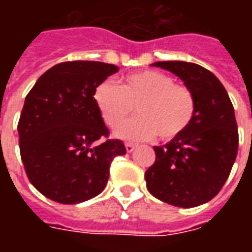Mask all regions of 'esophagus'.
Returning a JSON list of instances; mask_svg holds the SVG:
<instances>
[{"label":"esophagus","instance_id":"esophagus-1","mask_svg":"<svg viewBox=\"0 0 252 252\" xmlns=\"http://www.w3.org/2000/svg\"><path fill=\"white\" fill-rule=\"evenodd\" d=\"M135 147H136V144H133V143H126V153H132L135 150Z\"/></svg>","mask_w":252,"mask_h":252}]
</instances>
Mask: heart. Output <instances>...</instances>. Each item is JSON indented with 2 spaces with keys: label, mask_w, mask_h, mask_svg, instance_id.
I'll return each mask as SVG.
<instances>
[{
  "label": "heart",
  "mask_w": 252,
  "mask_h": 252,
  "mask_svg": "<svg viewBox=\"0 0 252 252\" xmlns=\"http://www.w3.org/2000/svg\"><path fill=\"white\" fill-rule=\"evenodd\" d=\"M94 101L110 128L119 126L136 108L140 116L126 121L115 132L126 140H150L157 133L163 140H171L188 129L195 112L189 89L157 70L131 74L121 86L110 81L99 83Z\"/></svg>",
  "instance_id": "b5f03b06"
}]
</instances>
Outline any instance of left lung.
I'll list each match as a JSON object with an SVG mask.
<instances>
[{"mask_svg": "<svg viewBox=\"0 0 252 252\" xmlns=\"http://www.w3.org/2000/svg\"><path fill=\"white\" fill-rule=\"evenodd\" d=\"M153 66L184 81L195 101L193 120L182 135L154 147L155 163L146 171L148 191L180 208L211 201L231 173L239 135L232 102L217 77L200 64L169 61Z\"/></svg>", "mask_w": 252, "mask_h": 252, "instance_id": "left-lung-1", "label": "left lung"}]
</instances>
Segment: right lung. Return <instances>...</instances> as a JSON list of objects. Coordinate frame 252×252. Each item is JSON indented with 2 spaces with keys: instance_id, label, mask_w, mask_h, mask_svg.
<instances>
[{
  "instance_id": "1",
  "label": "right lung",
  "mask_w": 252,
  "mask_h": 252,
  "mask_svg": "<svg viewBox=\"0 0 252 252\" xmlns=\"http://www.w3.org/2000/svg\"><path fill=\"white\" fill-rule=\"evenodd\" d=\"M117 71L109 63H59L25 97L20 154L28 180L47 198L79 204L98 195L113 158L126 153L121 140H104L109 131L94 101L95 88Z\"/></svg>"
}]
</instances>
